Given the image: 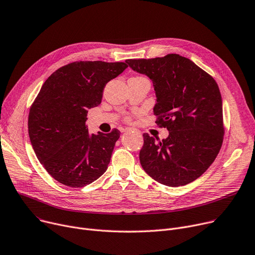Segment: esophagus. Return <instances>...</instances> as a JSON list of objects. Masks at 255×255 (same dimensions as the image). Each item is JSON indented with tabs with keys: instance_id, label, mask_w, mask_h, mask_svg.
<instances>
[{
	"instance_id": "obj_1",
	"label": "esophagus",
	"mask_w": 255,
	"mask_h": 255,
	"mask_svg": "<svg viewBox=\"0 0 255 255\" xmlns=\"http://www.w3.org/2000/svg\"><path fill=\"white\" fill-rule=\"evenodd\" d=\"M122 131H124V132H126V131H133V132H136V133H141V131L140 130H138V129H135V128H124Z\"/></svg>"
}]
</instances>
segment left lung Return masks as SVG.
<instances>
[{"mask_svg":"<svg viewBox=\"0 0 255 255\" xmlns=\"http://www.w3.org/2000/svg\"><path fill=\"white\" fill-rule=\"evenodd\" d=\"M153 83L156 124L166 128L162 141L144 133L140 162L150 177L168 187L187 185L212 164L224 140L223 102L213 77L186 57L168 54L128 59Z\"/></svg>","mask_w":255,"mask_h":255,"instance_id":"8db88e82","label":"left lung"}]
</instances>
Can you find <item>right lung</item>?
I'll return each instance as SVG.
<instances>
[{"label":"right lung","instance_id":"obj_1","mask_svg":"<svg viewBox=\"0 0 255 255\" xmlns=\"http://www.w3.org/2000/svg\"><path fill=\"white\" fill-rule=\"evenodd\" d=\"M125 62L76 61L53 72L28 115V134L37 159L52 178L73 188L85 187L106 171L121 131L90 133L88 110L101 104L106 84Z\"/></svg>","mask_w":255,"mask_h":255}]
</instances>
